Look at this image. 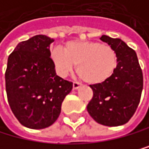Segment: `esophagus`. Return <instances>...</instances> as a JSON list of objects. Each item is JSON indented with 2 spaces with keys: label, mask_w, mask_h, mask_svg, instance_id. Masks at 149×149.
<instances>
[{
  "label": "esophagus",
  "mask_w": 149,
  "mask_h": 149,
  "mask_svg": "<svg viewBox=\"0 0 149 149\" xmlns=\"http://www.w3.org/2000/svg\"><path fill=\"white\" fill-rule=\"evenodd\" d=\"M81 86V84L80 82H78V81H74L73 82V89L74 90H77L78 88H79Z\"/></svg>",
  "instance_id": "34e87169"
}]
</instances>
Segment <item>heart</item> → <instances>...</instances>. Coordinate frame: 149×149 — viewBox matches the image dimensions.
Segmentation results:
<instances>
[{
    "mask_svg": "<svg viewBox=\"0 0 149 149\" xmlns=\"http://www.w3.org/2000/svg\"><path fill=\"white\" fill-rule=\"evenodd\" d=\"M51 60L55 71L62 77L69 74L77 65V74L90 84L107 81L117 65V56L113 49L94 41H69L65 49H52Z\"/></svg>",
    "mask_w": 149,
    "mask_h": 149,
    "instance_id": "1",
    "label": "heart"
}]
</instances>
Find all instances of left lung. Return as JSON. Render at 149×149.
I'll list each match as a JSON object with an SVG mask.
<instances>
[{
  "label": "left lung",
  "instance_id": "1",
  "mask_svg": "<svg viewBox=\"0 0 149 149\" xmlns=\"http://www.w3.org/2000/svg\"><path fill=\"white\" fill-rule=\"evenodd\" d=\"M100 40L113 49L117 65L113 74L101 84H92L93 97L87 112L97 123L124 125L135 113L143 90V73L136 52L119 38L102 36Z\"/></svg>",
  "mask_w": 149,
  "mask_h": 149
}]
</instances>
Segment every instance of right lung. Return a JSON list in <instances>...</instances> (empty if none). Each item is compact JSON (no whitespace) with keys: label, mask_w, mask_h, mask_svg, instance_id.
I'll list each match as a JSON object with an SVG mask.
<instances>
[{"label":"right lung","mask_w":149,"mask_h":149,"mask_svg":"<svg viewBox=\"0 0 149 149\" xmlns=\"http://www.w3.org/2000/svg\"><path fill=\"white\" fill-rule=\"evenodd\" d=\"M53 41L47 36H35L19 42L8 57L5 71L8 103L19 123L29 129L52 125L73 87L72 82L55 72L49 51Z\"/></svg>","instance_id":"obj_1"}]
</instances>
